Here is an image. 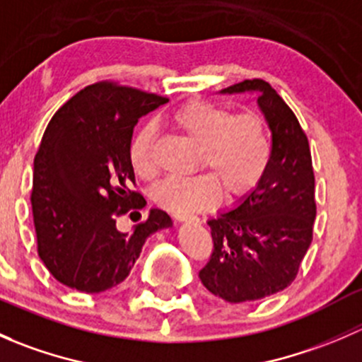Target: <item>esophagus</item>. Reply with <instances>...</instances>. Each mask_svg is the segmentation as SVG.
<instances>
[{
    "label": "esophagus",
    "instance_id": "obj_1",
    "mask_svg": "<svg viewBox=\"0 0 362 362\" xmlns=\"http://www.w3.org/2000/svg\"><path fill=\"white\" fill-rule=\"evenodd\" d=\"M175 218H177V221H187V218H191V215L189 214H185V211H175Z\"/></svg>",
    "mask_w": 362,
    "mask_h": 362
}]
</instances>
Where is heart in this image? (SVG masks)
Masks as SVG:
<instances>
[{"label":"heart","instance_id":"heart-1","mask_svg":"<svg viewBox=\"0 0 362 362\" xmlns=\"http://www.w3.org/2000/svg\"><path fill=\"white\" fill-rule=\"evenodd\" d=\"M171 124L199 145L196 168L206 173L171 177L156 185V203L170 211H191L217 199L249 194L262 180L272 159V136L264 117L255 110L235 113L210 101H189L171 113ZM156 127L144 124L129 144V160L141 178H154Z\"/></svg>","mask_w":362,"mask_h":362}]
</instances>
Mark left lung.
Here are the masks:
<instances>
[{"label": "left lung", "mask_w": 362, "mask_h": 362, "mask_svg": "<svg viewBox=\"0 0 362 362\" xmlns=\"http://www.w3.org/2000/svg\"><path fill=\"white\" fill-rule=\"evenodd\" d=\"M257 90L272 129V159L257 187L235 210L210 218V259L203 286L229 303L262 299L294 282L313 238L315 177L308 138L294 112L266 80L252 78L222 93Z\"/></svg>", "instance_id": "obj_1"}]
</instances>
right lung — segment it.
Wrapping results in <instances>:
<instances>
[{"mask_svg":"<svg viewBox=\"0 0 362 362\" xmlns=\"http://www.w3.org/2000/svg\"><path fill=\"white\" fill-rule=\"evenodd\" d=\"M164 103L159 94L101 80L50 119L35 156L31 206L40 259L64 286L87 294L119 286L145 240L171 226L159 208L141 221L147 202L131 189L133 129ZM124 214L139 221L129 233L116 228Z\"/></svg>","mask_w":362,"mask_h":362,"instance_id":"1","label":"right lung"}]
</instances>
